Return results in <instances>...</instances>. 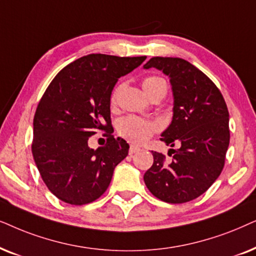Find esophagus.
Wrapping results in <instances>:
<instances>
[{
    "label": "esophagus",
    "mask_w": 256,
    "mask_h": 256,
    "mask_svg": "<svg viewBox=\"0 0 256 256\" xmlns=\"http://www.w3.org/2000/svg\"><path fill=\"white\" fill-rule=\"evenodd\" d=\"M139 148H137V146H134V145H131L130 146V150H128V153H130V154H134L136 152H138L139 151Z\"/></svg>",
    "instance_id": "1"
}]
</instances>
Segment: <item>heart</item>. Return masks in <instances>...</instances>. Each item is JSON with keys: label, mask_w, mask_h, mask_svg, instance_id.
<instances>
[{"label": "heart", "mask_w": 256, "mask_h": 256, "mask_svg": "<svg viewBox=\"0 0 256 256\" xmlns=\"http://www.w3.org/2000/svg\"><path fill=\"white\" fill-rule=\"evenodd\" d=\"M142 88L150 98H152L156 92L164 90L166 92V83L162 78L156 76H148L142 82ZM122 84H118L112 90L110 96V104L114 108L118 103L119 94L122 92ZM158 130V124L156 122L148 120V119L137 117V116H126L119 119L117 124L118 134L125 138L126 140L134 142V144H142L148 140Z\"/></svg>", "instance_id": "obj_1"}]
</instances>
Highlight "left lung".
Segmentation results:
<instances>
[{"label":"left lung","instance_id":"1","mask_svg":"<svg viewBox=\"0 0 256 256\" xmlns=\"http://www.w3.org/2000/svg\"><path fill=\"white\" fill-rule=\"evenodd\" d=\"M145 69L156 68L170 77L174 106L171 125L162 142L172 148L170 162L152 151L153 165L144 174L153 196L168 204L196 199L222 172L230 145V114L216 84L193 64L178 57H152Z\"/></svg>","mask_w":256,"mask_h":256}]
</instances>
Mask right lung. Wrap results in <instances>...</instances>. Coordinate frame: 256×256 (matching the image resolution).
I'll use <instances>...</instances> for the list:
<instances>
[{
	"mask_svg": "<svg viewBox=\"0 0 256 256\" xmlns=\"http://www.w3.org/2000/svg\"><path fill=\"white\" fill-rule=\"evenodd\" d=\"M145 60L91 54L68 64L46 88L34 117L32 152L44 184L62 202L97 200L128 156V142L112 136L110 96L118 78ZM98 130L107 144L92 150L87 140Z\"/></svg>",
	"mask_w": 256,
	"mask_h": 256,
	"instance_id": "right-lung-1",
	"label": "right lung"
}]
</instances>
